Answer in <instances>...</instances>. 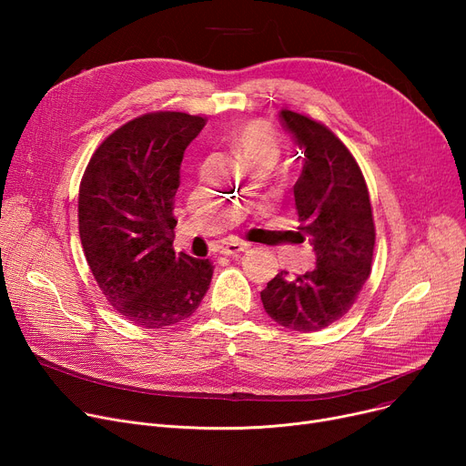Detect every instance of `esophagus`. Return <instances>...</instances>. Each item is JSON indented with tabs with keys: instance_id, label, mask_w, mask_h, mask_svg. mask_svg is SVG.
<instances>
[{
	"instance_id": "34e87169",
	"label": "esophagus",
	"mask_w": 466,
	"mask_h": 466,
	"mask_svg": "<svg viewBox=\"0 0 466 466\" xmlns=\"http://www.w3.org/2000/svg\"><path fill=\"white\" fill-rule=\"evenodd\" d=\"M249 246L246 241H230V243H227V246H223V249H220V253H225V255H238V253H241V251H246Z\"/></svg>"
}]
</instances>
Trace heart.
<instances>
[{
    "label": "heart",
    "mask_w": 466,
    "mask_h": 466,
    "mask_svg": "<svg viewBox=\"0 0 466 466\" xmlns=\"http://www.w3.org/2000/svg\"><path fill=\"white\" fill-rule=\"evenodd\" d=\"M232 145L236 153L251 166L258 162L272 166L279 157L278 136L274 128L264 122H248L239 127L232 134Z\"/></svg>",
    "instance_id": "heart-1"
}]
</instances>
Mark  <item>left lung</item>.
<instances>
[{
	"mask_svg": "<svg viewBox=\"0 0 466 466\" xmlns=\"http://www.w3.org/2000/svg\"><path fill=\"white\" fill-rule=\"evenodd\" d=\"M285 130L304 153L295 185L299 234L309 239L311 272L281 270L260 292L266 313L285 329L317 332L344 317L372 270L376 228L369 187L339 137L323 122L283 109Z\"/></svg>",
	"mask_w": 466,
	"mask_h": 466,
	"instance_id": "left-lung-1",
	"label": "left lung"
}]
</instances>
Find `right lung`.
Masks as SVG:
<instances>
[{
	"label": "right lung",
	"instance_id": "obj_1",
	"mask_svg": "<svg viewBox=\"0 0 466 466\" xmlns=\"http://www.w3.org/2000/svg\"><path fill=\"white\" fill-rule=\"evenodd\" d=\"M206 118L145 113L107 136L79 187V236L111 306L137 327L181 323L209 289V258L176 255L174 198L187 145Z\"/></svg>",
	"mask_w": 466,
	"mask_h": 466
}]
</instances>
